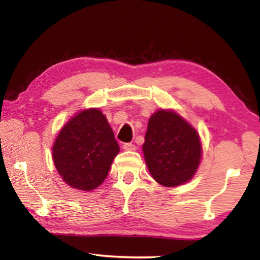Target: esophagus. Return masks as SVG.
Instances as JSON below:
<instances>
[{
  "label": "esophagus",
  "instance_id": "esophagus-1",
  "mask_svg": "<svg viewBox=\"0 0 260 260\" xmlns=\"http://www.w3.org/2000/svg\"><path fill=\"white\" fill-rule=\"evenodd\" d=\"M122 149H124V150H126V151H134L136 147H135V144H133V143H124Z\"/></svg>",
  "mask_w": 260,
  "mask_h": 260
}]
</instances>
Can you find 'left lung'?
<instances>
[{"instance_id":"8db88e82","label":"left lung","mask_w":260,"mask_h":260,"mask_svg":"<svg viewBox=\"0 0 260 260\" xmlns=\"http://www.w3.org/2000/svg\"><path fill=\"white\" fill-rule=\"evenodd\" d=\"M144 140V159L156 182L178 187L192 179L202 159V143L199 132L179 113L157 110Z\"/></svg>"}]
</instances>
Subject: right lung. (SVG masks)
<instances>
[{
  "label": "right lung",
  "instance_id": "1",
  "mask_svg": "<svg viewBox=\"0 0 260 260\" xmlns=\"http://www.w3.org/2000/svg\"><path fill=\"white\" fill-rule=\"evenodd\" d=\"M119 152L107 117L98 108L74 114L52 144L57 172L70 187L90 191L102 184Z\"/></svg>",
  "mask_w": 260,
  "mask_h": 260
}]
</instances>
